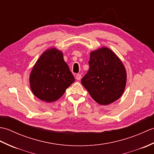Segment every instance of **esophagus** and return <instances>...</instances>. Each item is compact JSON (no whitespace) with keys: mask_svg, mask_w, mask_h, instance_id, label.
Masks as SVG:
<instances>
[{"mask_svg":"<svg viewBox=\"0 0 154 154\" xmlns=\"http://www.w3.org/2000/svg\"><path fill=\"white\" fill-rule=\"evenodd\" d=\"M76 79L77 80H78V81H79V80H81V74H77L76 75Z\"/></svg>","mask_w":154,"mask_h":154,"instance_id":"1","label":"esophagus"}]
</instances>
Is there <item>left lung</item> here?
Returning a JSON list of instances; mask_svg holds the SVG:
<instances>
[{"label": "left lung", "mask_w": 154, "mask_h": 154, "mask_svg": "<svg viewBox=\"0 0 154 154\" xmlns=\"http://www.w3.org/2000/svg\"><path fill=\"white\" fill-rule=\"evenodd\" d=\"M89 69L81 79L84 87L97 103L107 105L122 96L126 87V72L114 52L102 48L91 53Z\"/></svg>", "instance_id": "obj_1"}]
</instances>
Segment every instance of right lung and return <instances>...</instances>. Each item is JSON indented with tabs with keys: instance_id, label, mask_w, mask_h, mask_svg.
<instances>
[{
	"instance_id": "right-lung-1",
	"label": "right lung",
	"mask_w": 154,
	"mask_h": 154,
	"mask_svg": "<svg viewBox=\"0 0 154 154\" xmlns=\"http://www.w3.org/2000/svg\"><path fill=\"white\" fill-rule=\"evenodd\" d=\"M74 81L63 54L55 48L42 54L30 76V87L34 95L47 103L60 99Z\"/></svg>"
}]
</instances>
